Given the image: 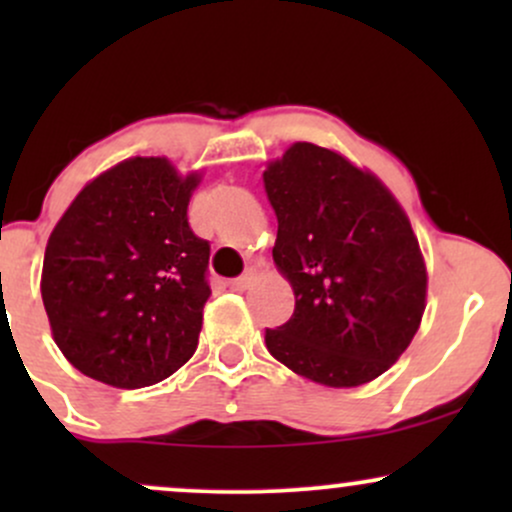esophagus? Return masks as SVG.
Wrapping results in <instances>:
<instances>
[{
  "instance_id": "34e87169",
  "label": "esophagus",
  "mask_w": 512,
  "mask_h": 512,
  "mask_svg": "<svg viewBox=\"0 0 512 512\" xmlns=\"http://www.w3.org/2000/svg\"><path fill=\"white\" fill-rule=\"evenodd\" d=\"M255 272H245L243 276H238V279H231L228 281V289L231 291H245V289H250L252 284H255Z\"/></svg>"
}]
</instances>
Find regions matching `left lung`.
Here are the masks:
<instances>
[{
    "label": "left lung",
    "mask_w": 512,
    "mask_h": 512,
    "mask_svg": "<svg viewBox=\"0 0 512 512\" xmlns=\"http://www.w3.org/2000/svg\"><path fill=\"white\" fill-rule=\"evenodd\" d=\"M279 231L274 262L291 281L289 322L269 354L327 387H356L404 354L426 308V267L411 223L373 173L298 142L264 170Z\"/></svg>",
    "instance_id": "obj_1"
}]
</instances>
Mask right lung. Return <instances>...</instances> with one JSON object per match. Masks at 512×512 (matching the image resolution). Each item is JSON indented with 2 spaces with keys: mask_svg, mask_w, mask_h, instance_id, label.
I'll list each match as a JSON object with an SVG mask.
<instances>
[{
  "mask_svg": "<svg viewBox=\"0 0 512 512\" xmlns=\"http://www.w3.org/2000/svg\"><path fill=\"white\" fill-rule=\"evenodd\" d=\"M199 175L129 158L76 195L45 248L43 305L67 361L105 385L146 387L195 354L209 240L187 204Z\"/></svg>",
  "mask_w": 512,
  "mask_h": 512,
  "instance_id": "add662e5",
  "label": "right lung"
}]
</instances>
